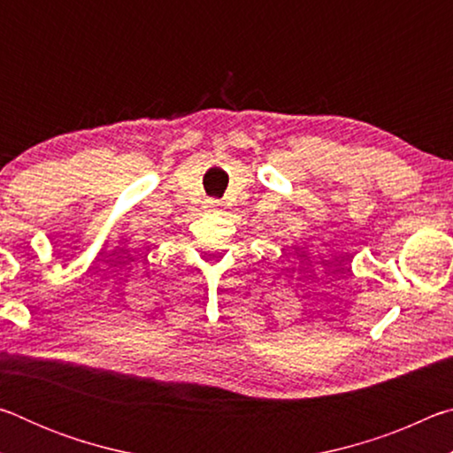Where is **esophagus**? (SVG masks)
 Listing matches in <instances>:
<instances>
[{"label":"esophagus","mask_w":453,"mask_h":453,"mask_svg":"<svg viewBox=\"0 0 453 453\" xmlns=\"http://www.w3.org/2000/svg\"><path fill=\"white\" fill-rule=\"evenodd\" d=\"M219 202H218V199H208V202H205V208H208V210H219Z\"/></svg>","instance_id":"1"}]
</instances>
